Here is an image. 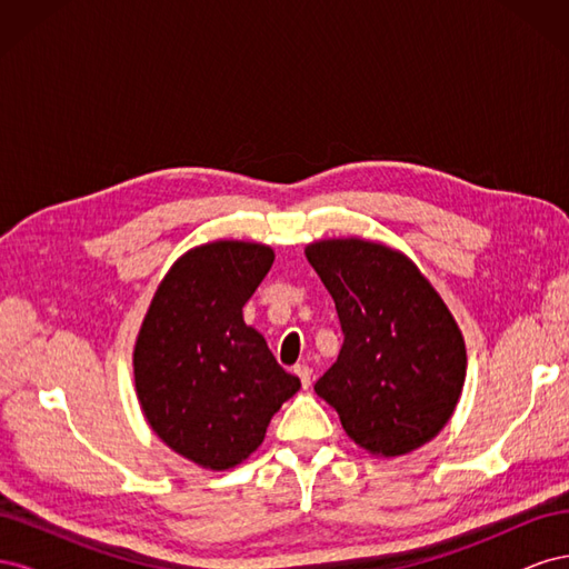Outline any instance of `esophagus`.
Here are the masks:
<instances>
[{"label":"esophagus","mask_w":569,"mask_h":569,"mask_svg":"<svg viewBox=\"0 0 569 569\" xmlns=\"http://www.w3.org/2000/svg\"><path fill=\"white\" fill-rule=\"evenodd\" d=\"M295 372L299 375V380H301V387H303V389L311 387V380H313V370H311V368H308V366H297Z\"/></svg>","instance_id":"1"}]
</instances>
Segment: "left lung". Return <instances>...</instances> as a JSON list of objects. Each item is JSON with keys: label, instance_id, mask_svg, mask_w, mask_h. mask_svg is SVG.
<instances>
[{"label": "left lung", "instance_id": "obj_1", "mask_svg": "<svg viewBox=\"0 0 569 569\" xmlns=\"http://www.w3.org/2000/svg\"><path fill=\"white\" fill-rule=\"evenodd\" d=\"M343 332L316 393L343 432L377 456H403L439 435L465 382V341L435 287L403 253L363 239L306 249Z\"/></svg>", "mask_w": 569, "mask_h": 569}]
</instances>
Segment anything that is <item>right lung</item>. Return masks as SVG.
I'll list each match as a JSON object with an SVG mask.
<instances>
[{
    "instance_id": "obj_1",
    "label": "right lung",
    "mask_w": 569,
    "mask_h": 569,
    "mask_svg": "<svg viewBox=\"0 0 569 569\" xmlns=\"http://www.w3.org/2000/svg\"><path fill=\"white\" fill-rule=\"evenodd\" d=\"M272 261L270 247L249 242L187 251L159 284L137 337L134 387L144 418L201 468L228 470L249 458L301 387L242 318Z\"/></svg>"
}]
</instances>
